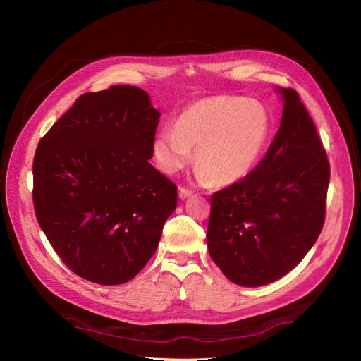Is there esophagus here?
Returning a JSON list of instances; mask_svg holds the SVG:
<instances>
[{"label": "esophagus", "instance_id": "34e87169", "mask_svg": "<svg viewBox=\"0 0 361 361\" xmlns=\"http://www.w3.org/2000/svg\"><path fill=\"white\" fill-rule=\"evenodd\" d=\"M193 195V192L190 190V189H188V188H180V197L181 200H185V197H189V196H192Z\"/></svg>", "mask_w": 361, "mask_h": 361}]
</instances>
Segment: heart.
<instances>
[{"mask_svg":"<svg viewBox=\"0 0 361 361\" xmlns=\"http://www.w3.org/2000/svg\"><path fill=\"white\" fill-rule=\"evenodd\" d=\"M271 135L270 115L253 99L214 96L190 103L176 129L160 130L153 142L159 168L176 173L188 166L195 149L201 180L231 184L258 164Z\"/></svg>","mask_w":361,"mask_h":361,"instance_id":"1","label":"heart"}]
</instances>
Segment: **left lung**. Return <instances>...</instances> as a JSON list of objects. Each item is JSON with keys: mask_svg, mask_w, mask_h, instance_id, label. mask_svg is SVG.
<instances>
[{"mask_svg": "<svg viewBox=\"0 0 361 361\" xmlns=\"http://www.w3.org/2000/svg\"><path fill=\"white\" fill-rule=\"evenodd\" d=\"M281 129L249 176L212 195L208 252L241 286H262L297 267L327 212L330 164L313 120L293 88Z\"/></svg>", "mask_w": 361, "mask_h": 361, "instance_id": "1", "label": "left lung"}]
</instances>
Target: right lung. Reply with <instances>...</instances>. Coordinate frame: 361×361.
I'll return each mask as SVG.
<instances>
[{"mask_svg": "<svg viewBox=\"0 0 361 361\" xmlns=\"http://www.w3.org/2000/svg\"><path fill=\"white\" fill-rule=\"evenodd\" d=\"M160 114L137 87L79 96L37 145L32 202L58 257L85 281L129 282L153 257L177 185L149 164Z\"/></svg>", "mask_w": 361, "mask_h": 361, "instance_id": "right-lung-1", "label": "right lung"}]
</instances>
